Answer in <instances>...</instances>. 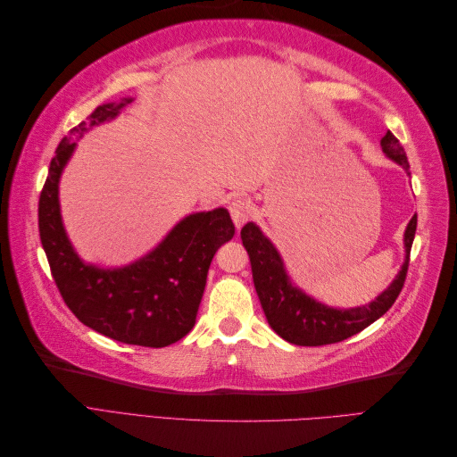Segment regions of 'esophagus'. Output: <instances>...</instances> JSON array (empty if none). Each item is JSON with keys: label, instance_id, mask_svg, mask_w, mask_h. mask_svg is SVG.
I'll use <instances>...</instances> for the list:
<instances>
[{"label": "esophagus", "instance_id": "obj_1", "mask_svg": "<svg viewBox=\"0 0 457 457\" xmlns=\"http://www.w3.org/2000/svg\"><path fill=\"white\" fill-rule=\"evenodd\" d=\"M228 212H230V217L234 220V225H237V228H240L247 219H250V213H252V207H250V202L244 200V198H234L228 205Z\"/></svg>", "mask_w": 457, "mask_h": 457}]
</instances>
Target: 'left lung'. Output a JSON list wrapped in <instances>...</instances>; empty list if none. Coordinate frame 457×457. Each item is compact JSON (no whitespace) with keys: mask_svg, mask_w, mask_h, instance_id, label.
I'll use <instances>...</instances> for the list:
<instances>
[{"mask_svg":"<svg viewBox=\"0 0 457 457\" xmlns=\"http://www.w3.org/2000/svg\"><path fill=\"white\" fill-rule=\"evenodd\" d=\"M381 148L386 156L403 165L406 171H410L406 152L391 131H386V135L381 139ZM416 227L418 215H413L404 237L406 262L403 265V270L398 272L396 280L376 301L370 303V305L349 311H337L320 305V303L301 294L297 287L289 284L278 252L262 237L259 227L247 223L242 228L240 237L252 261L253 284L261 307L265 311L267 322L282 339L294 345H301V347H322V345L339 343L358 334V331H362L389 311L400 292H403L410 265L411 242L413 237H416Z\"/></svg>","mask_w":457,"mask_h":457,"instance_id":"left-lung-1","label":"left lung"}]
</instances>
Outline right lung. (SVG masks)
<instances>
[{
    "mask_svg": "<svg viewBox=\"0 0 457 457\" xmlns=\"http://www.w3.org/2000/svg\"><path fill=\"white\" fill-rule=\"evenodd\" d=\"M129 103L96 106L87 126L114 118ZM84 131L86 121L59 143L39 195V238L53 280L66 307L91 329L128 345L168 347L196 322L212 259L234 237L230 215L223 207L188 215L154 252L126 269L84 265L66 238L59 212V177L76 146L72 137Z\"/></svg>",
    "mask_w": 457,
    "mask_h": 457,
    "instance_id": "obj_1",
    "label": "right lung"
}]
</instances>
